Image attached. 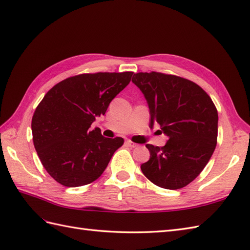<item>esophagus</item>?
Wrapping results in <instances>:
<instances>
[{
    "label": "esophagus",
    "instance_id": "34e87169",
    "mask_svg": "<svg viewBox=\"0 0 250 250\" xmlns=\"http://www.w3.org/2000/svg\"><path fill=\"white\" fill-rule=\"evenodd\" d=\"M125 145L127 147H131V148H136L138 145L137 144H135V143H133V142H131V141H125Z\"/></svg>",
    "mask_w": 250,
    "mask_h": 250
}]
</instances>
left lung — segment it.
I'll return each instance as SVG.
<instances>
[{
	"mask_svg": "<svg viewBox=\"0 0 250 250\" xmlns=\"http://www.w3.org/2000/svg\"><path fill=\"white\" fill-rule=\"evenodd\" d=\"M146 98L150 126L158 123L168 136L164 147L147 144L150 159L141 169L167 189L187 187L210 161L217 143L218 114L212 99L189 80L161 72H138L132 79Z\"/></svg>",
	"mask_w": 250,
	"mask_h": 250,
	"instance_id": "1",
	"label": "left lung"
}]
</instances>
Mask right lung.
<instances>
[{
	"label": "right lung",
	"mask_w": 250,
	"mask_h": 250,
	"mask_svg": "<svg viewBox=\"0 0 250 250\" xmlns=\"http://www.w3.org/2000/svg\"><path fill=\"white\" fill-rule=\"evenodd\" d=\"M133 72L83 73L46 92L32 118L35 149L49 175L77 188L100 177L124 138H107L89 127L130 83Z\"/></svg>",
	"instance_id": "1"
}]
</instances>
